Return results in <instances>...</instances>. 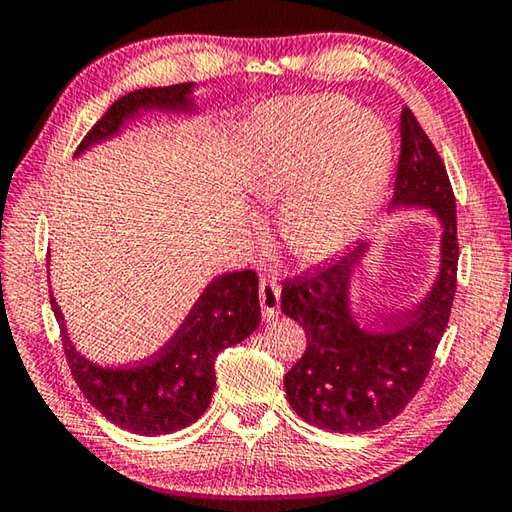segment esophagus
Segmentation results:
<instances>
[{"mask_svg":"<svg viewBox=\"0 0 512 512\" xmlns=\"http://www.w3.org/2000/svg\"><path fill=\"white\" fill-rule=\"evenodd\" d=\"M259 302H262L266 320H273L280 314V284L273 277H262L259 282Z\"/></svg>","mask_w":512,"mask_h":512,"instance_id":"esophagus-1","label":"esophagus"}]
</instances>
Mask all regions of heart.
<instances>
[{"label": "heart", "instance_id": "b5f03b06", "mask_svg": "<svg viewBox=\"0 0 512 512\" xmlns=\"http://www.w3.org/2000/svg\"><path fill=\"white\" fill-rule=\"evenodd\" d=\"M388 128L354 103L323 94L275 110L253 133L248 187L264 201L287 194L280 232L298 259L334 255L370 219L388 185Z\"/></svg>", "mask_w": 512, "mask_h": 512}]
</instances>
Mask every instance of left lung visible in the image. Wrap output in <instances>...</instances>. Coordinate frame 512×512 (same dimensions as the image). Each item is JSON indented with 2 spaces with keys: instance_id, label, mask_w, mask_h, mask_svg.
I'll use <instances>...</instances> for the list:
<instances>
[{
  "instance_id": "left-lung-1",
  "label": "left lung",
  "mask_w": 512,
  "mask_h": 512,
  "mask_svg": "<svg viewBox=\"0 0 512 512\" xmlns=\"http://www.w3.org/2000/svg\"><path fill=\"white\" fill-rule=\"evenodd\" d=\"M402 146L393 203L429 205L443 221V268L418 311L384 327L352 320L348 284L366 244H354L316 273L284 282L282 311L305 329L307 350L287 375L291 409L314 427L363 433L391 422L427 379L456 293V198L447 169L411 108L400 117Z\"/></svg>"
}]
</instances>
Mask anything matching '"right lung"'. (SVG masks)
<instances>
[{"mask_svg":"<svg viewBox=\"0 0 512 512\" xmlns=\"http://www.w3.org/2000/svg\"><path fill=\"white\" fill-rule=\"evenodd\" d=\"M189 92L192 83L124 94L90 128L76 153L117 133L124 119L137 115V110H194ZM257 284L259 277L250 268L219 275L203 291L173 339L151 359L126 368L94 366L76 352L51 293L49 302L60 325L67 366L88 402L121 429L160 436L189 427L210 406L216 384V357L221 350L253 334L262 318Z\"/></svg>","mask_w":512,"mask_h":512,"instance_id":"1","label":"right lung"}]
</instances>
